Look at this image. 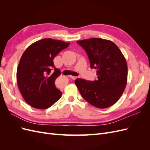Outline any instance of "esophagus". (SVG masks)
I'll return each instance as SVG.
<instances>
[{
	"mask_svg": "<svg viewBox=\"0 0 150 150\" xmlns=\"http://www.w3.org/2000/svg\"><path fill=\"white\" fill-rule=\"evenodd\" d=\"M69 77L72 79H73V80H75V79H76L77 78H78L76 76H70Z\"/></svg>",
	"mask_w": 150,
	"mask_h": 150,
	"instance_id": "esophagus-1",
	"label": "esophagus"
}]
</instances>
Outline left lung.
Segmentation results:
<instances>
[{
    "mask_svg": "<svg viewBox=\"0 0 150 150\" xmlns=\"http://www.w3.org/2000/svg\"><path fill=\"white\" fill-rule=\"evenodd\" d=\"M88 54L91 69H97V80L78 78L75 84L81 96L93 106L107 108L115 104L127 83L128 66L119 47L111 40L91 38L77 41Z\"/></svg>",
    "mask_w": 150,
    "mask_h": 150,
    "instance_id": "left-lung-1",
    "label": "left lung"
}]
</instances>
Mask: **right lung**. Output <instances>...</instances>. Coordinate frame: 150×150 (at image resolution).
Masks as SVG:
<instances>
[{
  "instance_id": "add662e5",
  "label": "right lung",
  "mask_w": 150,
  "mask_h": 150,
  "mask_svg": "<svg viewBox=\"0 0 150 150\" xmlns=\"http://www.w3.org/2000/svg\"><path fill=\"white\" fill-rule=\"evenodd\" d=\"M69 44L43 39L32 44L22 54L17 69V83L24 100L32 107L47 109L61 98L62 93L55 85L61 71L54 66L53 59Z\"/></svg>"
}]
</instances>
